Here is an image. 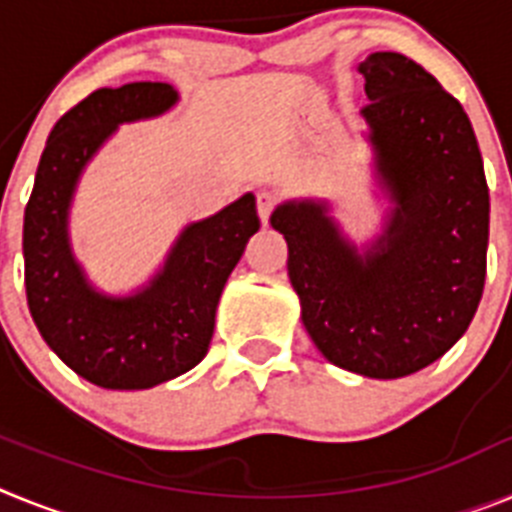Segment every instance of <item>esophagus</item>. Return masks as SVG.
<instances>
[{
	"instance_id": "34e87169",
	"label": "esophagus",
	"mask_w": 512,
	"mask_h": 512,
	"mask_svg": "<svg viewBox=\"0 0 512 512\" xmlns=\"http://www.w3.org/2000/svg\"><path fill=\"white\" fill-rule=\"evenodd\" d=\"M256 207H259V217H261V223H269V217H271V210L277 207V194L269 192V189H261L259 194H256Z\"/></svg>"
}]
</instances>
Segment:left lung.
<instances>
[{
  "mask_svg": "<svg viewBox=\"0 0 512 512\" xmlns=\"http://www.w3.org/2000/svg\"><path fill=\"white\" fill-rule=\"evenodd\" d=\"M369 140L395 212L356 253L323 202H287L271 228L287 241L302 323L330 364L400 379L441 359L472 323L487 274L490 192L472 122L413 58L359 63Z\"/></svg>",
  "mask_w": 512,
  "mask_h": 512,
  "instance_id": "left-lung-1",
  "label": "left lung"
}]
</instances>
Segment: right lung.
<instances>
[{"instance_id":"add662e5","label":"right lung","mask_w":512,"mask_h":512,"mask_svg":"<svg viewBox=\"0 0 512 512\" xmlns=\"http://www.w3.org/2000/svg\"><path fill=\"white\" fill-rule=\"evenodd\" d=\"M174 102L176 92L161 81L97 89L81 99L53 125L25 207L30 315L58 359L104 390H148L205 359L217 300L261 225L253 194H243L189 225L143 292L112 300L89 287L66 238L76 179L120 122L161 115Z\"/></svg>"}]
</instances>
